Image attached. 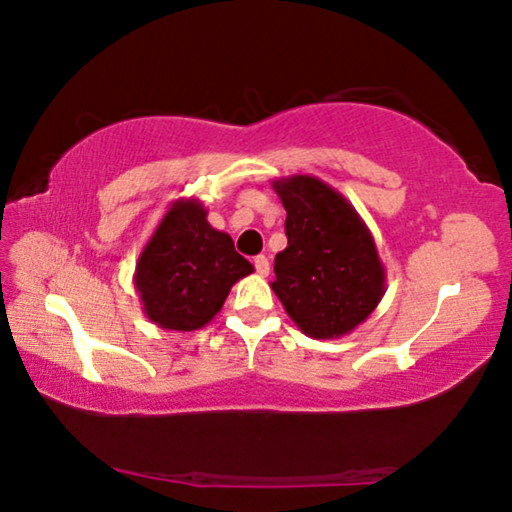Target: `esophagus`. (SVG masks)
Returning <instances> with one entry per match:
<instances>
[{
    "instance_id": "esophagus-1",
    "label": "esophagus",
    "mask_w": 512,
    "mask_h": 512,
    "mask_svg": "<svg viewBox=\"0 0 512 512\" xmlns=\"http://www.w3.org/2000/svg\"><path fill=\"white\" fill-rule=\"evenodd\" d=\"M255 271L262 275V278H264V275H269V259H266L264 255H257L255 257Z\"/></svg>"
}]
</instances>
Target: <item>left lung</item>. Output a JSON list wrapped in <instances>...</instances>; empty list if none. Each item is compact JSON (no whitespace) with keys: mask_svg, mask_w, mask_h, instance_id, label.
<instances>
[{"mask_svg":"<svg viewBox=\"0 0 512 512\" xmlns=\"http://www.w3.org/2000/svg\"><path fill=\"white\" fill-rule=\"evenodd\" d=\"M287 209V248L271 289L289 319L314 339H337L367 321L385 296V266L367 223L319 177L273 180Z\"/></svg>","mask_w":512,"mask_h":512,"instance_id":"8db88e82","label":"left lung"}]
</instances>
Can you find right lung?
Here are the masks:
<instances>
[{"label": "right lung", "mask_w": 512, "mask_h": 512, "mask_svg": "<svg viewBox=\"0 0 512 512\" xmlns=\"http://www.w3.org/2000/svg\"><path fill=\"white\" fill-rule=\"evenodd\" d=\"M230 234L214 230L196 198L168 207L136 262L134 287L145 316L164 330L205 328L221 312L234 282L253 273Z\"/></svg>", "instance_id": "obj_1"}]
</instances>
